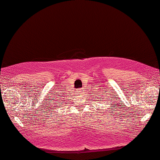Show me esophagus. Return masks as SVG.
Masks as SVG:
<instances>
[{
  "mask_svg": "<svg viewBox=\"0 0 160 160\" xmlns=\"http://www.w3.org/2000/svg\"><path fill=\"white\" fill-rule=\"evenodd\" d=\"M81 91H82V90H81V89H79V92H81Z\"/></svg>",
  "mask_w": 160,
  "mask_h": 160,
  "instance_id": "obj_1",
  "label": "esophagus"
}]
</instances>
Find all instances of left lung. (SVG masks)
Here are the masks:
<instances>
[{
	"instance_id": "obj_1",
	"label": "left lung",
	"mask_w": 160,
	"mask_h": 160,
	"mask_svg": "<svg viewBox=\"0 0 160 160\" xmlns=\"http://www.w3.org/2000/svg\"><path fill=\"white\" fill-rule=\"evenodd\" d=\"M105 98V99H106L107 100V101H108V98ZM100 100H101V99H100ZM109 101H112V100H109ZM113 102H114V100H113ZM111 105L112 106V103H111Z\"/></svg>"
}]
</instances>
